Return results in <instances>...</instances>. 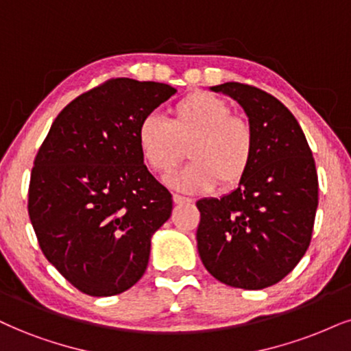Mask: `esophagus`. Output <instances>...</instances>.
Listing matches in <instances>:
<instances>
[{
    "mask_svg": "<svg viewBox=\"0 0 351 351\" xmlns=\"http://www.w3.org/2000/svg\"><path fill=\"white\" fill-rule=\"evenodd\" d=\"M172 200H174V203H177V205H182V203H192V198L177 195V193L172 195Z\"/></svg>",
    "mask_w": 351,
    "mask_h": 351,
    "instance_id": "obj_1",
    "label": "esophagus"
}]
</instances>
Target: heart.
Masks as SVG:
<instances>
[{"label":"heart","mask_w":351,"mask_h":351,"mask_svg":"<svg viewBox=\"0 0 351 351\" xmlns=\"http://www.w3.org/2000/svg\"><path fill=\"white\" fill-rule=\"evenodd\" d=\"M141 156L151 171L171 174L189 146L192 162L169 179L184 192H208L219 182L232 189L254 161L255 133L247 119L232 114L224 99L195 90L171 109V119L148 115L136 130Z\"/></svg>","instance_id":"heart-1"}]
</instances>
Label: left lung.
<instances>
[{"label": "left lung", "mask_w": 351, "mask_h": 351, "mask_svg": "<svg viewBox=\"0 0 351 351\" xmlns=\"http://www.w3.org/2000/svg\"><path fill=\"white\" fill-rule=\"evenodd\" d=\"M241 104L255 133L249 172L221 198L197 202V247L224 285L263 289L283 280L309 247L319 182L308 140L278 99L244 83L211 88Z\"/></svg>", "instance_id": "8db88e82"}]
</instances>
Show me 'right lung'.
<instances>
[{"mask_svg":"<svg viewBox=\"0 0 351 351\" xmlns=\"http://www.w3.org/2000/svg\"><path fill=\"white\" fill-rule=\"evenodd\" d=\"M176 93L153 81H106L60 112L37 151L30 223L47 261L84 295H120L148 267L172 195L143 164L136 130Z\"/></svg>","mask_w":351,"mask_h":351,"instance_id":"obj_1","label":"right lung"}]
</instances>
